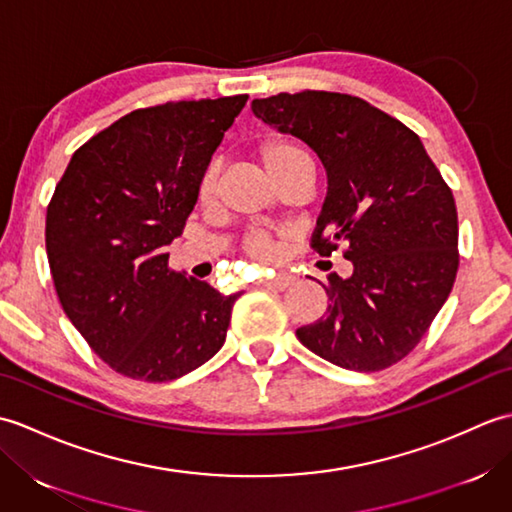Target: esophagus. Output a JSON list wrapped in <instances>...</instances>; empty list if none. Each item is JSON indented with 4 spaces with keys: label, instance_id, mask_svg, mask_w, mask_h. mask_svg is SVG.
Returning a JSON list of instances; mask_svg holds the SVG:
<instances>
[{
    "label": "esophagus",
    "instance_id": "34e87169",
    "mask_svg": "<svg viewBox=\"0 0 512 512\" xmlns=\"http://www.w3.org/2000/svg\"><path fill=\"white\" fill-rule=\"evenodd\" d=\"M290 286H292V277L290 275H279V277L270 279V281H266V284H264L266 290H275V292H284Z\"/></svg>",
    "mask_w": 512,
    "mask_h": 512
}]
</instances>
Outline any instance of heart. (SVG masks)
Masks as SVG:
<instances>
[{"mask_svg":"<svg viewBox=\"0 0 512 512\" xmlns=\"http://www.w3.org/2000/svg\"><path fill=\"white\" fill-rule=\"evenodd\" d=\"M259 158H262L266 171L275 182L279 178H284L290 171L301 169V167H312L308 151L286 136L266 138L264 143L259 145ZM215 184H217V173L213 167H209L202 173V178L198 182L200 202H209L213 198ZM277 246H279V239L268 231H253L244 237L246 253L253 259H257V262H264V264L273 262L277 255Z\"/></svg>","mask_w":512,"mask_h":512,"instance_id":"b5f03b06","label":"heart"}]
</instances>
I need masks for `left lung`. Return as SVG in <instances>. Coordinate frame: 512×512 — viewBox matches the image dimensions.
Here are the masks:
<instances>
[{
	"instance_id": "obj_1",
	"label": "left lung",
	"mask_w": 512,
	"mask_h": 512,
	"mask_svg": "<svg viewBox=\"0 0 512 512\" xmlns=\"http://www.w3.org/2000/svg\"><path fill=\"white\" fill-rule=\"evenodd\" d=\"M264 123L323 162L328 195L310 246H343L352 275L328 277V312L297 339L354 372L402 361L449 299L458 275V209L416 132L358 96L303 90L255 99Z\"/></svg>"
}]
</instances>
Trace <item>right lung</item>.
Returning <instances> with one entry per match:
<instances>
[{
  "mask_svg": "<svg viewBox=\"0 0 512 512\" xmlns=\"http://www.w3.org/2000/svg\"><path fill=\"white\" fill-rule=\"evenodd\" d=\"M248 96L169 101L118 118L70 158L46 213L63 312L114 372L167 383L226 341L235 295L169 268L198 182Z\"/></svg>",
  "mask_w": 512,
  "mask_h": 512,
  "instance_id": "1",
  "label": "right lung"
}]
</instances>
